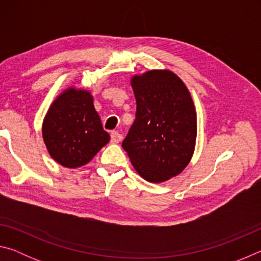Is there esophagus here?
<instances>
[{
	"label": "esophagus",
	"mask_w": 261,
	"mask_h": 261,
	"mask_svg": "<svg viewBox=\"0 0 261 261\" xmlns=\"http://www.w3.org/2000/svg\"><path fill=\"white\" fill-rule=\"evenodd\" d=\"M110 138H112V143H114V144H117V143H120V141L122 140V135L120 134V132H117V131H113L112 134H110Z\"/></svg>",
	"instance_id": "34e87169"
}]
</instances>
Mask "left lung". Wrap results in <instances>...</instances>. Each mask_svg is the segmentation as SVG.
Returning <instances> with one entry per match:
<instances>
[{"instance_id":"left-lung-1","label":"left lung","mask_w":261,"mask_h":261,"mask_svg":"<svg viewBox=\"0 0 261 261\" xmlns=\"http://www.w3.org/2000/svg\"><path fill=\"white\" fill-rule=\"evenodd\" d=\"M136 120L122 147L141 177L161 183L189 165L197 137V116L190 92L169 70L134 76Z\"/></svg>"}]
</instances>
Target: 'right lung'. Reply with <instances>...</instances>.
<instances>
[{
	"mask_svg": "<svg viewBox=\"0 0 261 261\" xmlns=\"http://www.w3.org/2000/svg\"><path fill=\"white\" fill-rule=\"evenodd\" d=\"M50 156L61 166L78 168L90 162L110 139L88 91L68 88L57 96L42 123Z\"/></svg>",
	"mask_w": 261,
	"mask_h": 261,
	"instance_id": "obj_1",
	"label": "right lung"
}]
</instances>
